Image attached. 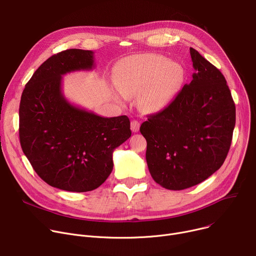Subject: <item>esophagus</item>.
Returning a JSON list of instances; mask_svg holds the SVG:
<instances>
[{
	"label": "esophagus",
	"mask_w": 256,
	"mask_h": 256,
	"mask_svg": "<svg viewBox=\"0 0 256 256\" xmlns=\"http://www.w3.org/2000/svg\"><path fill=\"white\" fill-rule=\"evenodd\" d=\"M130 128L134 132H137L140 128V122L134 119V120H132V122H130Z\"/></svg>",
	"instance_id": "1"
}]
</instances>
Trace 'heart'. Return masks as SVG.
<instances>
[{"mask_svg": "<svg viewBox=\"0 0 256 256\" xmlns=\"http://www.w3.org/2000/svg\"><path fill=\"white\" fill-rule=\"evenodd\" d=\"M183 68L160 54H141L126 60L118 73V88L126 94L146 92L142 105L147 111L164 108L177 90Z\"/></svg>", "mask_w": 256, "mask_h": 256, "instance_id": "b5f03b06", "label": "heart"}]
</instances>
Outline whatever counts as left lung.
Returning a JSON list of instances; mask_svg holds the SVG:
<instances>
[{"label": "left lung", "instance_id": "obj_1", "mask_svg": "<svg viewBox=\"0 0 256 256\" xmlns=\"http://www.w3.org/2000/svg\"><path fill=\"white\" fill-rule=\"evenodd\" d=\"M196 72L162 111L148 115L140 132L146 160L156 183L166 190L190 188L222 166L236 124V107L226 80L190 48Z\"/></svg>", "mask_w": 256, "mask_h": 256}]
</instances>
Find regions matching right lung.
Returning <instances> with one entry per match:
<instances>
[{"mask_svg": "<svg viewBox=\"0 0 256 256\" xmlns=\"http://www.w3.org/2000/svg\"><path fill=\"white\" fill-rule=\"evenodd\" d=\"M92 50L66 49L46 60L26 84L20 106V140L38 176L73 192L94 190L113 168L112 153L132 134L128 116L102 117L62 94V76L94 68Z\"/></svg>", "mask_w": 256, "mask_h": 256, "instance_id": "add662e5", "label": "right lung"}]
</instances>
